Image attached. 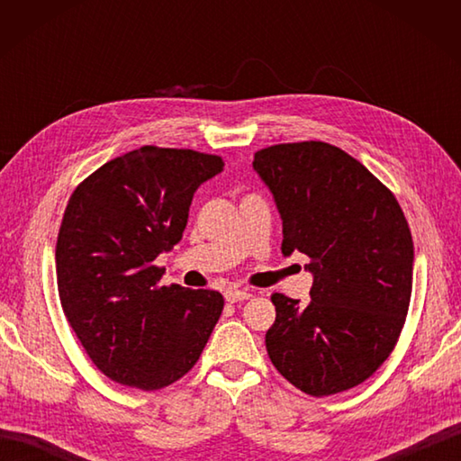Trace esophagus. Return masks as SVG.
<instances>
[{"label": "esophagus", "mask_w": 461, "mask_h": 461, "mask_svg": "<svg viewBox=\"0 0 461 461\" xmlns=\"http://www.w3.org/2000/svg\"><path fill=\"white\" fill-rule=\"evenodd\" d=\"M223 297L228 303H238V301H246L251 297V293L248 289H225Z\"/></svg>", "instance_id": "1"}]
</instances>
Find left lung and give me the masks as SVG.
<instances>
[{"instance_id": "obj_1", "label": "left lung", "mask_w": 461, "mask_h": 461, "mask_svg": "<svg viewBox=\"0 0 461 461\" xmlns=\"http://www.w3.org/2000/svg\"><path fill=\"white\" fill-rule=\"evenodd\" d=\"M283 221V256L311 259V303L281 293L266 335L283 376L311 396L365 382L393 352L412 295L414 243L402 210L357 158L327 142L253 156Z\"/></svg>"}]
</instances>
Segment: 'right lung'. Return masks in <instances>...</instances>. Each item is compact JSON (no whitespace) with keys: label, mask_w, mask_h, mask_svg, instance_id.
<instances>
[{"label":"right lung","mask_w":461,"mask_h":461,"mask_svg":"<svg viewBox=\"0 0 461 461\" xmlns=\"http://www.w3.org/2000/svg\"><path fill=\"white\" fill-rule=\"evenodd\" d=\"M220 156L142 146L77 185L59 230L57 287L68 325L104 376L158 390L182 378L218 322V291L158 285L152 261L182 240L194 192Z\"/></svg>","instance_id":"obj_1"}]
</instances>
